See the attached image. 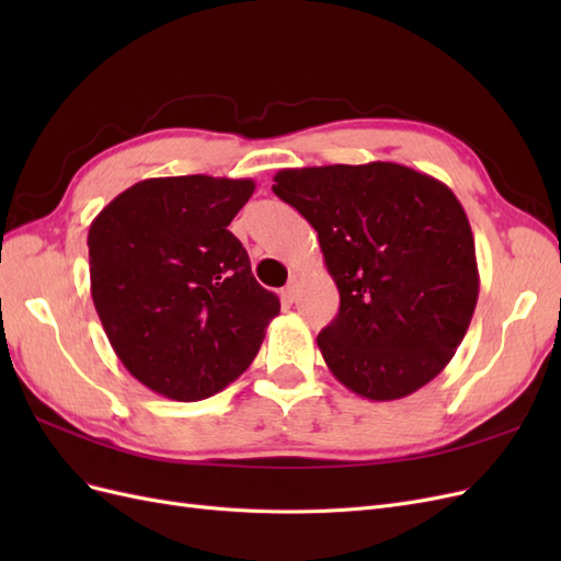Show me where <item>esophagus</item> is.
<instances>
[{
  "instance_id": "obj_1",
  "label": "esophagus",
  "mask_w": 561,
  "mask_h": 561,
  "mask_svg": "<svg viewBox=\"0 0 561 561\" xmlns=\"http://www.w3.org/2000/svg\"><path fill=\"white\" fill-rule=\"evenodd\" d=\"M297 295H299V285L293 280V283H287L283 290H280V299L285 301V304H293L295 299H297Z\"/></svg>"
}]
</instances>
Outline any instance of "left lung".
I'll use <instances>...</instances> for the list:
<instances>
[{"mask_svg":"<svg viewBox=\"0 0 561 561\" xmlns=\"http://www.w3.org/2000/svg\"><path fill=\"white\" fill-rule=\"evenodd\" d=\"M274 182L318 231L342 299L318 334L336 381L377 402L433 381L480 295L474 239L454 192L393 161L285 168Z\"/></svg>","mask_w":561,"mask_h":561,"instance_id":"obj_1","label":"left lung"}]
</instances>
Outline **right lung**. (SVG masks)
<instances>
[{
  "label": "right lung",
  "instance_id": "add662e5",
  "mask_svg": "<svg viewBox=\"0 0 561 561\" xmlns=\"http://www.w3.org/2000/svg\"><path fill=\"white\" fill-rule=\"evenodd\" d=\"M252 180L128 186L89 229L91 297L118 360L154 393L196 402L239 379L280 311L227 229Z\"/></svg>",
  "mask_w": 561,
  "mask_h": 561
}]
</instances>
